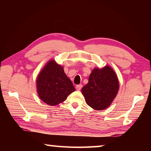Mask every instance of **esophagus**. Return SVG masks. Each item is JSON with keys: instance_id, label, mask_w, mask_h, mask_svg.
Wrapping results in <instances>:
<instances>
[{"instance_id": "obj_1", "label": "esophagus", "mask_w": 151, "mask_h": 151, "mask_svg": "<svg viewBox=\"0 0 151 151\" xmlns=\"http://www.w3.org/2000/svg\"><path fill=\"white\" fill-rule=\"evenodd\" d=\"M82 88V85H78L76 86V89L77 91H80Z\"/></svg>"}]
</instances>
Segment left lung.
Wrapping results in <instances>:
<instances>
[{"label":"left lung","instance_id":"obj_1","mask_svg":"<svg viewBox=\"0 0 151 151\" xmlns=\"http://www.w3.org/2000/svg\"><path fill=\"white\" fill-rule=\"evenodd\" d=\"M119 89V82L112 67L94 68L88 78V83L82 88L86 104L96 111L106 109L111 105Z\"/></svg>","mask_w":151,"mask_h":151}]
</instances>
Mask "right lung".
Wrapping results in <instances>:
<instances>
[{
  "label": "right lung",
  "instance_id": "add662e5",
  "mask_svg": "<svg viewBox=\"0 0 151 151\" xmlns=\"http://www.w3.org/2000/svg\"><path fill=\"white\" fill-rule=\"evenodd\" d=\"M36 84L40 99L50 106L63 103L75 91L72 81L65 73L63 66L53 59L48 61L42 68Z\"/></svg>",
  "mask_w": 151,
  "mask_h": 151
}]
</instances>
